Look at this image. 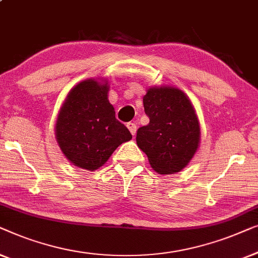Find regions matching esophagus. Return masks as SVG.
<instances>
[{"instance_id": "esophagus-1", "label": "esophagus", "mask_w": 258, "mask_h": 258, "mask_svg": "<svg viewBox=\"0 0 258 258\" xmlns=\"http://www.w3.org/2000/svg\"><path fill=\"white\" fill-rule=\"evenodd\" d=\"M127 128L130 130V132L132 133V136H136V133H137V124H136V122H127Z\"/></svg>"}]
</instances>
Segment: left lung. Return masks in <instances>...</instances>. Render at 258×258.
<instances>
[{
    "label": "left lung",
    "mask_w": 258,
    "mask_h": 258,
    "mask_svg": "<svg viewBox=\"0 0 258 258\" xmlns=\"http://www.w3.org/2000/svg\"><path fill=\"white\" fill-rule=\"evenodd\" d=\"M150 122L137 131V145L152 168L169 175L189 164L200 146L198 114L186 93L174 86H153L143 98Z\"/></svg>",
    "instance_id": "1"
}]
</instances>
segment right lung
<instances>
[{"instance_id": "add662e5", "label": "right lung", "mask_w": 258, "mask_h": 258, "mask_svg": "<svg viewBox=\"0 0 258 258\" xmlns=\"http://www.w3.org/2000/svg\"><path fill=\"white\" fill-rule=\"evenodd\" d=\"M107 79L90 78L68 93L58 112L55 134L58 146L71 164L96 170L106 162L119 145L132 139L117 120L108 101Z\"/></svg>"}]
</instances>
